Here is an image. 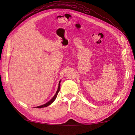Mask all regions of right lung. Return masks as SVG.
I'll return each instance as SVG.
<instances>
[{
    "label": "right lung",
    "instance_id": "obj_1",
    "mask_svg": "<svg viewBox=\"0 0 135 135\" xmlns=\"http://www.w3.org/2000/svg\"><path fill=\"white\" fill-rule=\"evenodd\" d=\"M60 82H61V81H60V82H59V87H58V89H57V91H56V94H54V96H53V97L52 99H51L49 102H48L47 103H46V104H43V105H39V106H38V107H36V108H43V107H47L48 105H50L51 103H52L54 100H55V99H56V97H57V94H58V93H59V91H60Z\"/></svg>",
    "mask_w": 135,
    "mask_h": 135
}]
</instances>
